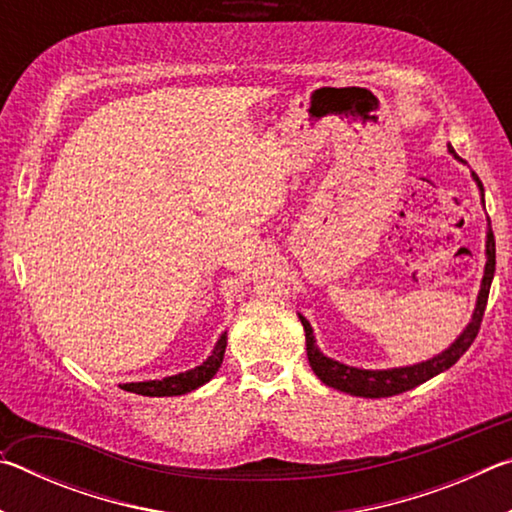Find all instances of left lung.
Instances as JSON below:
<instances>
[{
	"label": "left lung",
	"mask_w": 512,
	"mask_h": 512,
	"mask_svg": "<svg viewBox=\"0 0 512 512\" xmlns=\"http://www.w3.org/2000/svg\"><path fill=\"white\" fill-rule=\"evenodd\" d=\"M449 153H452L456 160H461L452 146H449ZM472 176L476 180V185H479V189L483 192L479 176H476V173H472ZM485 257H488V262H485L481 291H479V298H476L472 320L463 329V334L458 336V339L449 345L445 352H440L438 357L422 361V363H415V366L391 368V370H363V368L345 366V363L329 359L318 350L316 339H314V329H311L309 320L305 316H300V323H302V327H305L307 357H309L311 370L316 372L318 379L323 381V384L336 388V391H343V393H350L357 397H372V400H375V397H391V395H400L404 391H411V388L424 384L427 379L440 375V372H445L447 368H452L454 363L467 352V348L474 343L476 334H479L485 305H488L490 284H492V277H495V235H492L490 223H488V241H485Z\"/></svg>",
	"instance_id": "left-lung-1"
}]
</instances>
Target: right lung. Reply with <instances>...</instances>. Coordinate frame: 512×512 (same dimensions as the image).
Here are the masks:
<instances>
[{"label": "right lung", "instance_id": "right-lung-1", "mask_svg": "<svg viewBox=\"0 0 512 512\" xmlns=\"http://www.w3.org/2000/svg\"><path fill=\"white\" fill-rule=\"evenodd\" d=\"M225 345H228V334L223 332L221 339L216 341L212 354L201 363V366H196L187 372H180V375L164 377V379L131 381V384H121V388L128 393H137V395H146V397H171V395L192 393L198 386L207 384V381L216 375V370L221 368Z\"/></svg>", "mask_w": 512, "mask_h": 512}]
</instances>
